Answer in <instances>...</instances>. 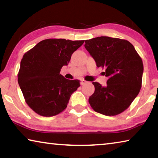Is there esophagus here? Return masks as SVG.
Here are the masks:
<instances>
[{
	"instance_id": "esophagus-1",
	"label": "esophagus",
	"mask_w": 158,
	"mask_h": 158,
	"mask_svg": "<svg viewBox=\"0 0 158 158\" xmlns=\"http://www.w3.org/2000/svg\"><path fill=\"white\" fill-rule=\"evenodd\" d=\"M86 82H87V81H85L84 79H81V82H80V84H81V85H84V84H85Z\"/></svg>"
}]
</instances>
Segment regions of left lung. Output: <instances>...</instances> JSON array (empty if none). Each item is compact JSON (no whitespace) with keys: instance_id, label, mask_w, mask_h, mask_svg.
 <instances>
[{"instance_id":"1","label":"left lung","mask_w":158,"mask_h":158,"mask_svg":"<svg viewBox=\"0 0 158 158\" xmlns=\"http://www.w3.org/2000/svg\"><path fill=\"white\" fill-rule=\"evenodd\" d=\"M84 47L97 67L105 68L106 86L93 82L95 92L90 96L93 110L115 116L127 109L141 88L143 62L133 45L125 40L101 36L87 40Z\"/></svg>"}]
</instances>
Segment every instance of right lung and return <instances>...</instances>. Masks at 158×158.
Here are the masks:
<instances>
[{
  "mask_svg": "<svg viewBox=\"0 0 158 158\" xmlns=\"http://www.w3.org/2000/svg\"><path fill=\"white\" fill-rule=\"evenodd\" d=\"M84 40L47 39L23 55L18 83L26 102L37 114L56 116L67 107L71 95L80 86L79 80H69L60 74L71 56Z\"/></svg>",
  "mask_w": 158,
  "mask_h": 158,
  "instance_id": "1",
  "label": "right lung"
}]
</instances>
